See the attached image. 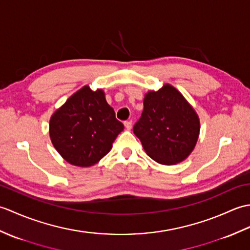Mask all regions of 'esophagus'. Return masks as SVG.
I'll list each match as a JSON object with an SVG mask.
<instances>
[{
	"mask_svg": "<svg viewBox=\"0 0 250 250\" xmlns=\"http://www.w3.org/2000/svg\"><path fill=\"white\" fill-rule=\"evenodd\" d=\"M125 126L128 130H131L132 129V121L129 120V121H125Z\"/></svg>",
	"mask_w": 250,
	"mask_h": 250,
	"instance_id": "34e87169",
	"label": "esophagus"
}]
</instances>
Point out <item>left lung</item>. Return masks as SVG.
Returning <instances> with one entry per match:
<instances>
[{
	"label": "left lung",
	"instance_id": "1",
	"mask_svg": "<svg viewBox=\"0 0 250 250\" xmlns=\"http://www.w3.org/2000/svg\"><path fill=\"white\" fill-rule=\"evenodd\" d=\"M133 132L152 160L172 166L192 152L199 139L200 120L183 94L167 83L145 94L144 109Z\"/></svg>",
	"mask_w": 250,
	"mask_h": 250
}]
</instances>
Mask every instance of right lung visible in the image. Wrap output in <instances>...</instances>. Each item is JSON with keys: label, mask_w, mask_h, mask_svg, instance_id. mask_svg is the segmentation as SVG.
I'll list each match as a JSON object with an SVG mask.
<instances>
[{"label": "right lung", "mask_w": 250, "mask_h": 250, "mask_svg": "<svg viewBox=\"0 0 250 250\" xmlns=\"http://www.w3.org/2000/svg\"><path fill=\"white\" fill-rule=\"evenodd\" d=\"M124 128L106 102L103 90L92 91L84 86L51 116L49 135L65 161L88 167L107 155Z\"/></svg>", "instance_id": "add662e5"}]
</instances>
